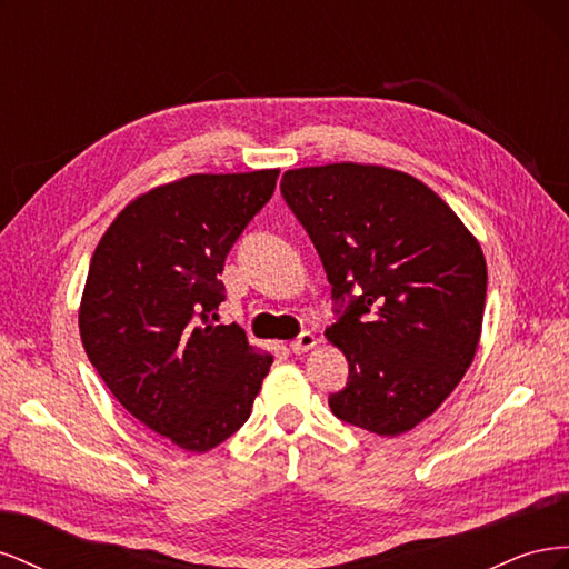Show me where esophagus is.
<instances>
[{
  "label": "esophagus",
  "mask_w": 569,
  "mask_h": 569,
  "mask_svg": "<svg viewBox=\"0 0 569 569\" xmlns=\"http://www.w3.org/2000/svg\"><path fill=\"white\" fill-rule=\"evenodd\" d=\"M318 343V339H316V335L313 332H301L295 341L289 343V349L295 351V353H306L308 349H313Z\"/></svg>",
  "instance_id": "1"
}]
</instances>
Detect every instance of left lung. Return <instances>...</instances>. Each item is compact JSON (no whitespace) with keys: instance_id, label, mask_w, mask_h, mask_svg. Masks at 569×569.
Listing matches in <instances>:
<instances>
[{"instance_id":"1","label":"left lung","mask_w":569,"mask_h":569,"mask_svg":"<svg viewBox=\"0 0 569 569\" xmlns=\"http://www.w3.org/2000/svg\"><path fill=\"white\" fill-rule=\"evenodd\" d=\"M280 189L337 303L325 335L347 356L349 382L330 393L332 412L382 437L408 432L475 358L487 299L479 242L449 203L401 170L297 168Z\"/></svg>"}]
</instances>
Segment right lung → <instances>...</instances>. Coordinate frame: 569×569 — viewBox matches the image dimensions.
<instances>
[{"mask_svg": "<svg viewBox=\"0 0 569 569\" xmlns=\"http://www.w3.org/2000/svg\"><path fill=\"white\" fill-rule=\"evenodd\" d=\"M280 170L189 176L130 201L94 249L80 301L90 363L130 416L206 453L249 416L272 356L216 325L218 274Z\"/></svg>", "mask_w": 569, "mask_h": 569, "instance_id": "add662e5", "label": "right lung"}]
</instances>
